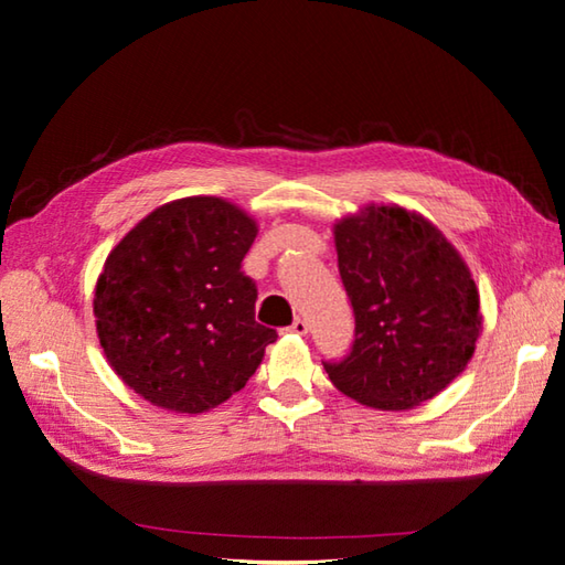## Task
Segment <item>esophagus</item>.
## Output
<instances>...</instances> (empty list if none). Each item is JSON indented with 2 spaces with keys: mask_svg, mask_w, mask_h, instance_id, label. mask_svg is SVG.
<instances>
[{
  "mask_svg": "<svg viewBox=\"0 0 565 565\" xmlns=\"http://www.w3.org/2000/svg\"><path fill=\"white\" fill-rule=\"evenodd\" d=\"M289 331H291V333H299V337H303V333H309V321H306V319H294Z\"/></svg>",
  "mask_w": 565,
  "mask_h": 565,
  "instance_id": "obj_1",
  "label": "esophagus"
}]
</instances>
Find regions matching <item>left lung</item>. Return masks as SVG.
<instances>
[{"label": "left lung", "instance_id": "8db88e82", "mask_svg": "<svg viewBox=\"0 0 565 565\" xmlns=\"http://www.w3.org/2000/svg\"><path fill=\"white\" fill-rule=\"evenodd\" d=\"M339 274L353 306V347L323 361L333 386L384 411L434 398L471 361L481 306L461 254L401 206L369 204L333 226Z\"/></svg>", "mask_w": 565, "mask_h": 565}]
</instances>
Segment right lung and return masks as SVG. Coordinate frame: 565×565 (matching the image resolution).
Here are the masks:
<instances>
[{
	"mask_svg": "<svg viewBox=\"0 0 565 565\" xmlns=\"http://www.w3.org/2000/svg\"><path fill=\"white\" fill-rule=\"evenodd\" d=\"M256 222L218 196L159 206L111 248L94 289L109 366L159 408L204 414L242 391L276 341L242 262Z\"/></svg>",
	"mask_w": 565,
	"mask_h": 565,
	"instance_id": "add662e5",
	"label": "right lung"
}]
</instances>
